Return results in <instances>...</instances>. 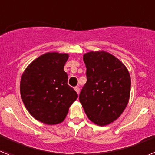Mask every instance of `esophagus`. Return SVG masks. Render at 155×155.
I'll list each match as a JSON object with an SVG mask.
<instances>
[{"label":"esophagus","instance_id":"34e87169","mask_svg":"<svg viewBox=\"0 0 155 155\" xmlns=\"http://www.w3.org/2000/svg\"><path fill=\"white\" fill-rule=\"evenodd\" d=\"M74 90L76 91V92L78 93V94H79V92H80V87H74Z\"/></svg>","mask_w":155,"mask_h":155}]
</instances>
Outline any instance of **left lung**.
I'll return each mask as SVG.
<instances>
[{
  "label": "left lung",
  "instance_id": "left-lung-1",
  "mask_svg": "<svg viewBox=\"0 0 155 155\" xmlns=\"http://www.w3.org/2000/svg\"><path fill=\"white\" fill-rule=\"evenodd\" d=\"M87 82L79 95L86 115L92 123L106 126L116 120L127 107L131 80L119 59L105 51H91L83 56Z\"/></svg>",
  "mask_w": 155,
  "mask_h": 155
}]
</instances>
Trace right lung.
I'll return each mask as SVG.
<instances>
[{
    "label": "right lung",
    "instance_id": "add662e5",
    "mask_svg": "<svg viewBox=\"0 0 155 155\" xmlns=\"http://www.w3.org/2000/svg\"><path fill=\"white\" fill-rule=\"evenodd\" d=\"M68 54L45 53L25 70L20 83L23 103L35 120L47 125L61 124L78 94L68 84L64 68Z\"/></svg>",
    "mask_w": 155,
    "mask_h": 155
}]
</instances>
